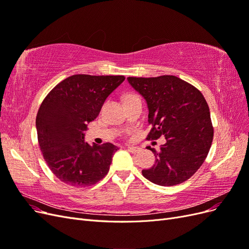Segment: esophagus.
I'll use <instances>...</instances> for the list:
<instances>
[{
    "instance_id": "34e87169",
    "label": "esophagus",
    "mask_w": 249,
    "mask_h": 249,
    "mask_svg": "<svg viewBox=\"0 0 249 249\" xmlns=\"http://www.w3.org/2000/svg\"><path fill=\"white\" fill-rule=\"evenodd\" d=\"M127 149H129V152H130V153H133V154H135V153H138L139 150H140V148H139V147H137V146H133V145H127Z\"/></svg>"
}]
</instances>
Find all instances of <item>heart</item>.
<instances>
[{"label": "heart", "mask_w": 249, "mask_h": 249, "mask_svg": "<svg viewBox=\"0 0 249 249\" xmlns=\"http://www.w3.org/2000/svg\"><path fill=\"white\" fill-rule=\"evenodd\" d=\"M127 96H130V95H127Z\"/></svg>", "instance_id": "1"}]
</instances>
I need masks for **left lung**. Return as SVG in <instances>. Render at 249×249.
Masks as SVG:
<instances>
[{
	"instance_id": "obj_1",
	"label": "left lung",
	"mask_w": 249,
	"mask_h": 249,
	"mask_svg": "<svg viewBox=\"0 0 249 249\" xmlns=\"http://www.w3.org/2000/svg\"><path fill=\"white\" fill-rule=\"evenodd\" d=\"M127 82L147 104L153 127L146 139H166L159 153L150 149L156 161L142 170L143 177L160 186L184 183L201 166L212 145L214 130L205 97L176 76L129 77Z\"/></svg>"
}]
</instances>
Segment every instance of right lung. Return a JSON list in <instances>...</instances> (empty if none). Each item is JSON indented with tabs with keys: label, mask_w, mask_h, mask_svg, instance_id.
Instances as JSON below:
<instances>
[{
	"label": "right lung",
	"mask_w": 249,
	"mask_h": 249,
	"mask_svg": "<svg viewBox=\"0 0 249 249\" xmlns=\"http://www.w3.org/2000/svg\"><path fill=\"white\" fill-rule=\"evenodd\" d=\"M124 76L73 74L51 90L36 116L38 143L52 172L73 187L96 184L107 175L118 147L84 141L87 124L94 120Z\"/></svg>",
	"instance_id": "1"
}]
</instances>
